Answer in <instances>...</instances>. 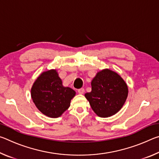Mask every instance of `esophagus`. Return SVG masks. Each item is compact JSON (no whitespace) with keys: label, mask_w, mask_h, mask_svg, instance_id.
<instances>
[{"label":"esophagus","mask_w":159,"mask_h":159,"mask_svg":"<svg viewBox=\"0 0 159 159\" xmlns=\"http://www.w3.org/2000/svg\"><path fill=\"white\" fill-rule=\"evenodd\" d=\"M84 92H85L84 88H80V89L78 90V93H79V94H80V95H82V94L84 93Z\"/></svg>","instance_id":"obj_1"}]
</instances>
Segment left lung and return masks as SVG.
<instances>
[{
	"instance_id": "obj_1",
	"label": "left lung",
	"mask_w": 159,
	"mask_h": 159,
	"mask_svg": "<svg viewBox=\"0 0 159 159\" xmlns=\"http://www.w3.org/2000/svg\"><path fill=\"white\" fill-rule=\"evenodd\" d=\"M92 90L85 94L93 111L99 117L116 114L128 98L126 83L116 72L104 69L98 72L91 82Z\"/></svg>"
}]
</instances>
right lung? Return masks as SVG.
<instances>
[{
  "mask_svg": "<svg viewBox=\"0 0 159 159\" xmlns=\"http://www.w3.org/2000/svg\"><path fill=\"white\" fill-rule=\"evenodd\" d=\"M31 95L37 109L50 118H58L69 109L76 92L64 87L56 69L43 71L35 80Z\"/></svg>",
  "mask_w": 159,
  "mask_h": 159,
  "instance_id": "right-lung-1",
  "label": "right lung"
}]
</instances>
